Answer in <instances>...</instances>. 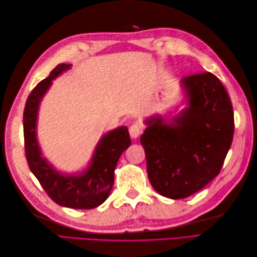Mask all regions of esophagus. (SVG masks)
I'll use <instances>...</instances> for the list:
<instances>
[{
    "label": "esophagus",
    "mask_w": 257,
    "mask_h": 257,
    "mask_svg": "<svg viewBox=\"0 0 257 257\" xmlns=\"http://www.w3.org/2000/svg\"><path fill=\"white\" fill-rule=\"evenodd\" d=\"M129 134H130V137L133 139H137L139 136L143 134V128H141L140 124L135 123L129 128Z\"/></svg>",
    "instance_id": "obj_1"
}]
</instances>
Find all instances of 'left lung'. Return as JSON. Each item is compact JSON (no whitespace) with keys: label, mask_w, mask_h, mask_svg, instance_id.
Masks as SVG:
<instances>
[{"label":"left lung","mask_w":257,"mask_h":257,"mask_svg":"<svg viewBox=\"0 0 257 257\" xmlns=\"http://www.w3.org/2000/svg\"><path fill=\"white\" fill-rule=\"evenodd\" d=\"M182 85L189 107L172 123L148 119L140 139L151 185L174 200L198 192L220 173L234 134L231 99L216 76H184Z\"/></svg>","instance_id":"obj_1"}]
</instances>
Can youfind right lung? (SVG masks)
<instances>
[{
    "label": "right lung",
    "instance_id": "right-lung-1",
    "mask_svg": "<svg viewBox=\"0 0 257 257\" xmlns=\"http://www.w3.org/2000/svg\"><path fill=\"white\" fill-rule=\"evenodd\" d=\"M70 64H59L27 98L24 114L25 156L31 171L48 196L57 204L73 209H94L108 198L113 184V171L119 157L132 145L127 127H119L103 136L97 145L90 166L77 176H65L53 169L44 158L36 139V120L40 101L55 79Z\"/></svg>",
    "mask_w": 257,
    "mask_h": 257
}]
</instances>
